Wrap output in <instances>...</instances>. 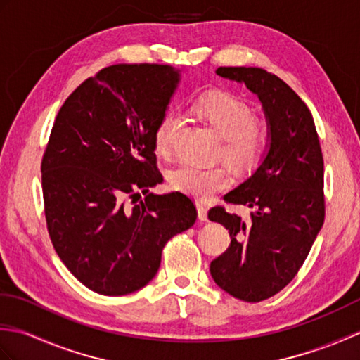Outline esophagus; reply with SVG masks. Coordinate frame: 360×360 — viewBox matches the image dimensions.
<instances>
[{
	"instance_id": "34e87169",
	"label": "esophagus",
	"mask_w": 360,
	"mask_h": 360,
	"mask_svg": "<svg viewBox=\"0 0 360 360\" xmlns=\"http://www.w3.org/2000/svg\"><path fill=\"white\" fill-rule=\"evenodd\" d=\"M196 207H198V218H200L201 221L207 219V210H209V209L205 207V205H204L202 202H198Z\"/></svg>"
}]
</instances>
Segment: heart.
I'll list each match as a JSON object with an SVG mask.
<instances>
[{
    "label": "heart",
    "mask_w": 360,
    "mask_h": 360,
    "mask_svg": "<svg viewBox=\"0 0 360 360\" xmlns=\"http://www.w3.org/2000/svg\"><path fill=\"white\" fill-rule=\"evenodd\" d=\"M193 108L213 131L223 137L219 155L235 170H252L264 158L271 141L269 127L255 117L254 108L241 97L213 91L198 98ZM179 124L181 119L174 111H167L160 117L153 137L158 155H172ZM168 184L178 192L207 201L231 186V174L221 165L202 168L181 164L168 173Z\"/></svg>",
    "instance_id": "obj_1"
}]
</instances>
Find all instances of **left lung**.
<instances>
[{
  "label": "left lung",
  "mask_w": 360,
  "mask_h": 360,
  "mask_svg": "<svg viewBox=\"0 0 360 360\" xmlns=\"http://www.w3.org/2000/svg\"><path fill=\"white\" fill-rule=\"evenodd\" d=\"M217 74L258 96L271 133L262 165L224 196L252 209L250 219L244 223L221 205L209 210L231 235V246L210 263L213 280L232 297L257 303L292 281L323 226V155L307 103L280 77L246 66H221Z\"/></svg>",
  "instance_id": "obj_1"
}]
</instances>
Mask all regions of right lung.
Masks as SVG:
<instances>
[{
  "mask_svg": "<svg viewBox=\"0 0 360 360\" xmlns=\"http://www.w3.org/2000/svg\"><path fill=\"white\" fill-rule=\"evenodd\" d=\"M178 82L170 65L103 68L53 122L41 159L46 226L60 259L97 294L143 288L167 241L196 221L188 196L150 193L162 182L155 128Z\"/></svg>",
  "mask_w": 360,
  "mask_h": 360,
  "instance_id": "right-lung-1",
  "label": "right lung"
}]
</instances>
